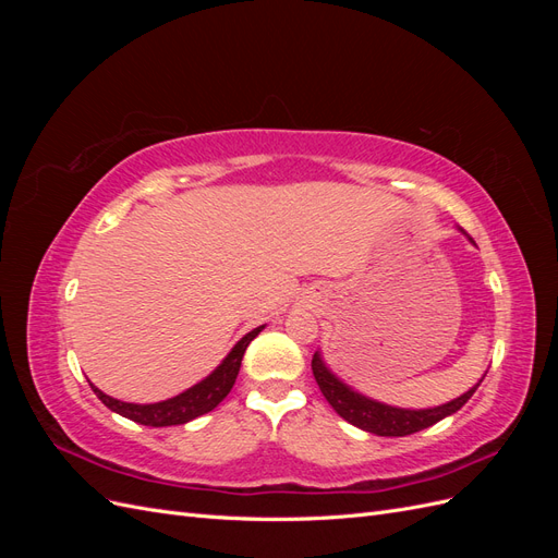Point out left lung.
Segmentation results:
<instances>
[{
  "label": "left lung",
  "mask_w": 558,
  "mask_h": 558,
  "mask_svg": "<svg viewBox=\"0 0 558 558\" xmlns=\"http://www.w3.org/2000/svg\"><path fill=\"white\" fill-rule=\"evenodd\" d=\"M312 369H314V379L320 388V393L326 396L330 408L337 414H340L344 421H349L351 426H356L365 433L381 435V437L412 435L437 424V421H442L445 416L456 414L472 398V393L477 391L482 379L486 377L484 373V377L475 386L468 388L463 396L453 398L445 404H435V408H424V410H408V408H396V404L379 402L375 398H367L361 391H356V388H351L326 365L320 351L314 353Z\"/></svg>",
  "instance_id": "obj_1"
}]
</instances>
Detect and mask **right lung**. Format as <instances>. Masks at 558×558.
<instances>
[{"instance_id": "1", "label": "right lung", "mask_w": 558, "mask_h": 558, "mask_svg": "<svg viewBox=\"0 0 558 558\" xmlns=\"http://www.w3.org/2000/svg\"><path fill=\"white\" fill-rule=\"evenodd\" d=\"M265 326L253 328L251 332H246L242 340L230 349L228 356L218 363V367L214 369L211 375H207L202 381H197L195 386L185 388L183 393L167 398L160 402H148V404H140V402H123L116 400L111 396H107L105 391H99L95 384L93 391L95 396L102 400L107 408L116 414H121L130 421H137L142 426H154V428H162V426H181L189 424V421L211 412L218 402H223V398L230 393V388L234 386V379L240 375V365L244 359L246 347L256 340Z\"/></svg>"}]
</instances>
